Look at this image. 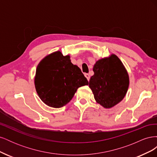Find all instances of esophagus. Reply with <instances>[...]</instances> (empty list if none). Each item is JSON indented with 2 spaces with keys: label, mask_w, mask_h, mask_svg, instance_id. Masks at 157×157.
I'll use <instances>...</instances> for the list:
<instances>
[{
  "label": "esophagus",
  "mask_w": 157,
  "mask_h": 157,
  "mask_svg": "<svg viewBox=\"0 0 157 157\" xmlns=\"http://www.w3.org/2000/svg\"><path fill=\"white\" fill-rule=\"evenodd\" d=\"M84 76H85V77H86V78H87V80L89 81V80H90V75L88 73H85Z\"/></svg>",
  "instance_id": "1"
}]
</instances>
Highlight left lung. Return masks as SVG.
<instances>
[{
    "instance_id": "8db88e82",
    "label": "left lung",
    "mask_w": 157,
    "mask_h": 157,
    "mask_svg": "<svg viewBox=\"0 0 157 157\" xmlns=\"http://www.w3.org/2000/svg\"><path fill=\"white\" fill-rule=\"evenodd\" d=\"M89 81L96 101L105 109L120 103L129 87V75L121 59L114 54L98 60Z\"/></svg>"
}]
</instances>
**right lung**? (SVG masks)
Segmentation results:
<instances>
[{"instance_id": "right-lung-1", "label": "right lung", "mask_w": 157, "mask_h": 157, "mask_svg": "<svg viewBox=\"0 0 157 157\" xmlns=\"http://www.w3.org/2000/svg\"><path fill=\"white\" fill-rule=\"evenodd\" d=\"M88 82L70 56L60 51L47 55L38 64L35 86L40 99L46 105L60 108L67 104L79 87Z\"/></svg>"}]
</instances>
